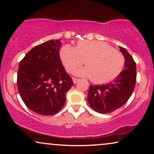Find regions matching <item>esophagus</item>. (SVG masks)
<instances>
[{
  "label": "esophagus",
  "mask_w": 154,
  "mask_h": 154,
  "mask_svg": "<svg viewBox=\"0 0 154 154\" xmlns=\"http://www.w3.org/2000/svg\"><path fill=\"white\" fill-rule=\"evenodd\" d=\"M79 79H75V78H73V83L74 84H75L77 83V82H79Z\"/></svg>",
  "instance_id": "34e87169"
}]
</instances>
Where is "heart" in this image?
Instances as JSON below:
<instances>
[{
	"label": "heart",
	"instance_id": "heart-1",
	"mask_svg": "<svg viewBox=\"0 0 154 154\" xmlns=\"http://www.w3.org/2000/svg\"><path fill=\"white\" fill-rule=\"evenodd\" d=\"M60 57L69 73L73 72L85 61L86 66L78 70L75 74L91 78L92 81L97 84L113 81L125 66L123 54L102 41H80L75 48L66 44L61 48Z\"/></svg>",
	"mask_w": 154,
	"mask_h": 154
}]
</instances>
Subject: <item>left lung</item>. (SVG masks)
Wrapping results in <instances>:
<instances>
[{
    "instance_id": "1",
    "label": "left lung",
    "mask_w": 154,
    "mask_h": 154,
    "mask_svg": "<svg viewBox=\"0 0 154 154\" xmlns=\"http://www.w3.org/2000/svg\"><path fill=\"white\" fill-rule=\"evenodd\" d=\"M125 69L114 81L102 85H90L88 94L90 106L97 112L109 113L123 106L132 95L136 83V63L125 48Z\"/></svg>"
}]
</instances>
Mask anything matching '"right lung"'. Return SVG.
I'll return each instance as SVG.
<instances>
[{"mask_svg":"<svg viewBox=\"0 0 154 154\" xmlns=\"http://www.w3.org/2000/svg\"><path fill=\"white\" fill-rule=\"evenodd\" d=\"M60 40L35 46L20 62L17 87L26 106L38 114L51 116L62 108L73 85L60 57Z\"/></svg>","mask_w":154,"mask_h":154,"instance_id":"obj_1","label":"right lung"}]
</instances>
